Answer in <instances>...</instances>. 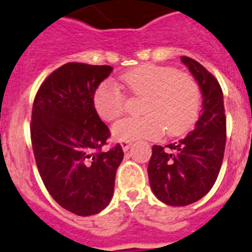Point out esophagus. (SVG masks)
<instances>
[{
	"label": "esophagus",
	"instance_id": "34e87169",
	"mask_svg": "<svg viewBox=\"0 0 252 252\" xmlns=\"http://www.w3.org/2000/svg\"><path fill=\"white\" fill-rule=\"evenodd\" d=\"M120 145H122L123 151H128L130 147V142H128V141H123V142H120Z\"/></svg>",
	"mask_w": 252,
	"mask_h": 252
}]
</instances>
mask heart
<instances>
[{
	"instance_id": "1",
	"label": "heart",
	"mask_w": 252,
	"mask_h": 252,
	"mask_svg": "<svg viewBox=\"0 0 252 252\" xmlns=\"http://www.w3.org/2000/svg\"><path fill=\"white\" fill-rule=\"evenodd\" d=\"M123 84L133 96L143 97L142 116L119 120L113 126L115 139H155L165 132L181 136L197 122L201 109V91L192 75L175 67L146 64L122 77ZM94 107L105 122L115 120L124 113L126 97L113 82H103L94 96Z\"/></svg>"
}]
</instances>
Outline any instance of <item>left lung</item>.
I'll use <instances>...</instances> for the list:
<instances>
[{"instance_id": "obj_1", "label": "left lung", "mask_w": 252, "mask_h": 252, "mask_svg": "<svg viewBox=\"0 0 252 252\" xmlns=\"http://www.w3.org/2000/svg\"><path fill=\"white\" fill-rule=\"evenodd\" d=\"M181 60L201 90V116L183 139L165 147L152 146L147 168L152 192L172 206L196 202L210 191L220 170L227 139L223 92L218 80L193 59L182 56Z\"/></svg>"}]
</instances>
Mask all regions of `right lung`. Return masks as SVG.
Returning <instances> with one entry per match:
<instances>
[{
    "label": "right lung",
    "mask_w": 252,
    "mask_h": 252,
    "mask_svg": "<svg viewBox=\"0 0 252 252\" xmlns=\"http://www.w3.org/2000/svg\"><path fill=\"white\" fill-rule=\"evenodd\" d=\"M111 71L109 65L67 63L46 78L33 102L31 138L38 172L55 201L80 217L109 205L124 158L119 143L102 151L110 130L94 102Z\"/></svg>",
    "instance_id": "right-lung-1"
}]
</instances>
